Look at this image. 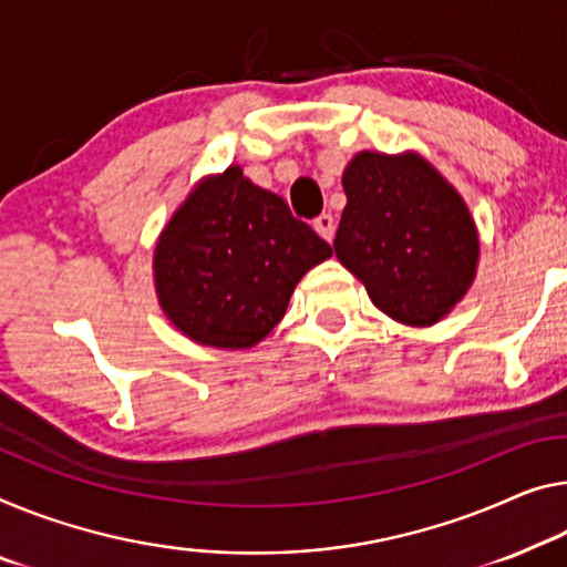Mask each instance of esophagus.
<instances>
[{
	"mask_svg": "<svg viewBox=\"0 0 567 567\" xmlns=\"http://www.w3.org/2000/svg\"><path fill=\"white\" fill-rule=\"evenodd\" d=\"M311 228L317 230V233L321 235V238L332 243V238H334V217H332V215H327V213H321L319 217H313Z\"/></svg>",
	"mask_w": 567,
	"mask_h": 567,
	"instance_id": "esophagus-1",
	"label": "esophagus"
}]
</instances>
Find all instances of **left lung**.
Wrapping results in <instances>:
<instances>
[{"instance_id":"left-lung-1","label":"left lung","mask_w":567,"mask_h":567,"mask_svg":"<svg viewBox=\"0 0 567 567\" xmlns=\"http://www.w3.org/2000/svg\"><path fill=\"white\" fill-rule=\"evenodd\" d=\"M347 207L334 254L368 286L374 307L425 327L466 293L478 238L456 189L417 156L362 152L347 164Z\"/></svg>"}]
</instances>
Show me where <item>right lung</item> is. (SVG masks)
I'll list each match as a JSON object with an SVG mask.
<instances>
[{"mask_svg":"<svg viewBox=\"0 0 567 567\" xmlns=\"http://www.w3.org/2000/svg\"><path fill=\"white\" fill-rule=\"evenodd\" d=\"M332 256L281 197L230 167L164 228L154 278L172 324L199 344L246 350L281 321L299 278Z\"/></svg>","mask_w":567,"mask_h":567,"instance_id":"1","label":"right lung"}]
</instances>
